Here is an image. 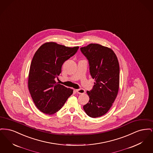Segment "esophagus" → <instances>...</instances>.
<instances>
[{
  "label": "esophagus",
  "mask_w": 153,
  "mask_h": 153,
  "mask_svg": "<svg viewBox=\"0 0 153 153\" xmlns=\"http://www.w3.org/2000/svg\"><path fill=\"white\" fill-rule=\"evenodd\" d=\"M76 92L79 94H85V91L84 89H82V88H80V89H77Z\"/></svg>",
  "instance_id": "obj_1"
}]
</instances>
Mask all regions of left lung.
Returning a JSON list of instances; mask_svg holds the SVG:
<instances>
[{
	"label": "left lung",
	"instance_id": "1",
	"mask_svg": "<svg viewBox=\"0 0 153 153\" xmlns=\"http://www.w3.org/2000/svg\"><path fill=\"white\" fill-rule=\"evenodd\" d=\"M80 51L87 59L91 76L95 80L92 89L87 92L89 100L83 108L89 117H102L110 109L118 93L119 62L112 49L101 45L89 44Z\"/></svg>",
	"mask_w": 153,
	"mask_h": 153
}]
</instances>
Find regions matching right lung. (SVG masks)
Here are the masks:
<instances>
[{
	"mask_svg": "<svg viewBox=\"0 0 153 153\" xmlns=\"http://www.w3.org/2000/svg\"><path fill=\"white\" fill-rule=\"evenodd\" d=\"M79 48L47 42L36 52L30 68L28 87L35 105L44 114L57 112L73 94V89L58 84L55 79H58L64 62Z\"/></svg>",
	"mask_w": 153,
	"mask_h": 153,
	"instance_id": "add662e5",
	"label": "right lung"
}]
</instances>
